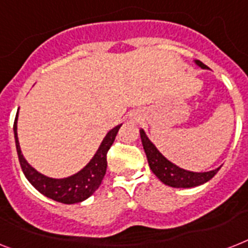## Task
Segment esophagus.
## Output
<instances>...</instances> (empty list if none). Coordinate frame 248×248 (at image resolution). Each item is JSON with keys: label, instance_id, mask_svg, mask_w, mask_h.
<instances>
[{"label": "esophagus", "instance_id": "1", "mask_svg": "<svg viewBox=\"0 0 248 248\" xmlns=\"http://www.w3.org/2000/svg\"><path fill=\"white\" fill-rule=\"evenodd\" d=\"M130 120L132 122H140L142 120V116L140 113H138V112H134V113L130 114Z\"/></svg>", "mask_w": 248, "mask_h": 248}]
</instances>
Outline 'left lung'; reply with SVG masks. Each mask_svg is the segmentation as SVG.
Listing matches in <instances>:
<instances>
[{
  "instance_id": "obj_1",
  "label": "left lung",
  "mask_w": 248,
  "mask_h": 248,
  "mask_svg": "<svg viewBox=\"0 0 248 248\" xmlns=\"http://www.w3.org/2000/svg\"><path fill=\"white\" fill-rule=\"evenodd\" d=\"M194 62L199 67L208 70V66L204 65L199 60H195ZM140 138H141L142 146H144L150 170L167 186L176 187V188H190V187L200 186L202 183L210 181L220 170V167L209 170V172H191V170H183L168 160L162 153L159 152L155 145L153 144L150 139L146 136L142 128L140 130Z\"/></svg>"
}]
</instances>
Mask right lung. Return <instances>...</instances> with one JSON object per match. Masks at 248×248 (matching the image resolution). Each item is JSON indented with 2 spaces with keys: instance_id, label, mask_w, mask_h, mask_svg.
Returning a JSON list of instances; mask_svg holds the SVG:
<instances>
[{
  "instance_id": "obj_1",
  "label": "right lung",
  "mask_w": 248,
  "mask_h": 248,
  "mask_svg": "<svg viewBox=\"0 0 248 248\" xmlns=\"http://www.w3.org/2000/svg\"><path fill=\"white\" fill-rule=\"evenodd\" d=\"M17 117H19V110H17L15 122H14L16 152H17L20 166H21L26 180L33 185L34 188L52 200L68 205L81 202L92 196L103 181L107 170V153L113 144L116 135L122 124H117L116 127L107 132L94 156L90 159V162L82 170H80L72 176L65 177V178H52V177L38 172L24 158L21 149H20L19 138H17Z\"/></svg>"
}]
</instances>
